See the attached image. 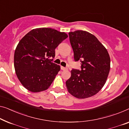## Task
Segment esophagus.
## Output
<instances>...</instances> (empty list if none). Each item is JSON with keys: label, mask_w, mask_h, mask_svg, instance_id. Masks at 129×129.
I'll use <instances>...</instances> for the list:
<instances>
[{"label": "esophagus", "mask_w": 129, "mask_h": 129, "mask_svg": "<svg viewBox=\"0 0 129 129\" xmlns=\"http://www.w3.org/2000/svg\"><path fill=\"white\" fill-rule=\"evenodd\" d=\"M61 69L62 70H63V71L67 70V68H65V67H62V66H61Z\"/></svg>", "instance_id": "obj_1"}]
</instances>
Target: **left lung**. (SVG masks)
I'll return each mask as SVG.
<instances>
[{"instance_id":"obj_1","label":"left lung","mask_w":129,"mask_h":129,"mask_svg":"<svg viewBox=\"0 0 129 129\" xmlns=\"http://www.w3.org/2000/svg\"><path fill=\"white\" fill-rule=\"evenodd\" d=\"M74 59L81 62V70L72 69L66 81L68 91L78 99L95 95L106 82L110 70V57L107 49L89 32L76 30L69 32Z\"/></svg>"}]
</instances>
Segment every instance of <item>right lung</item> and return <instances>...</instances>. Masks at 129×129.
<instances>
[{
    "mask_svg": "<svg viewBox=\"0 0 129 129\" xmlns=\"http://www.w3.org/2000/svg\"><path fill=\"white\" fill-rule=\"evenodd\" d=\"M68 38L65 32L54 29H34L23 37L14 53V68L17 78L29 91L47 90L60 67L49 58H54L55 49Z\"/></svg>",
    "mask_w": 129,
    "mask_h": 129,
    "instance_id": "right-lung-1",
    "label": "right lung"
}]
</instances>
